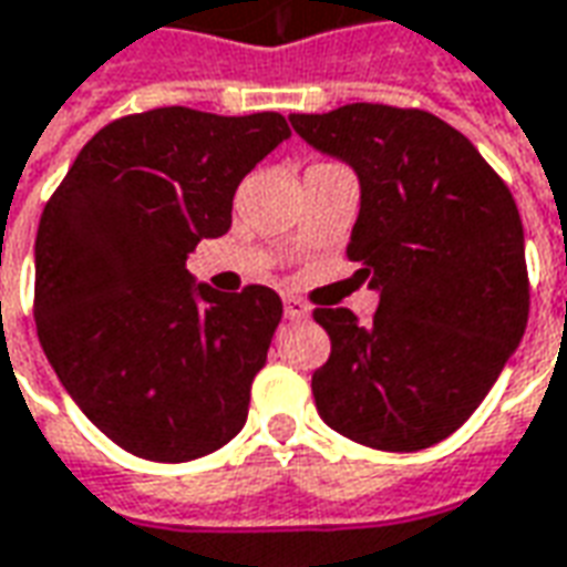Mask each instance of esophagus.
Listing matches in <instances>:
<instances>
[{"mask_svg": "<svg viewBox=\"0 0 567 567\" xmlns=\"http://www.w3.org/2000/svg\"><path fill=\"white\" fill-rule=\"evenodd\" d=\"M307 316H310V307H307L303 300H297V297H285V319L297 322V319H307Z\"/></svg>", "mask_w": 567, "mask_h": 567, "instance_id": "esophagus-1", "label": "esophagus"}]
</instances>
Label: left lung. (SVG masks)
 I'll use <instances>...</instances> for the list:
<instances>
[{"mask_svg":"<svg viewBox=\"0 0 567 567\" xmlns=\"http://www.w3.org/2000/svg\"><path fill=\"white\" fill-rule=\"evenodd\" d=\"M295 132L359 174L347 257L380 295L359 324L316 307L331 355L312 374L322 421L359 445L421 451L488 395L528 324L516 199L457 128L426 110L291 113Z\"/></svg>","mask_w":567,"mask_h":567,"instance_id":"1","label":"left lung"}]
</instances>
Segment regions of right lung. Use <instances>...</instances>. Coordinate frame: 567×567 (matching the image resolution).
I'll use <instances>...</instances> for the list:
<instances>
[{
	"label": "right lung",
	"mask_w": 567,
	"mask_h": 567,
	"mask_svg": "<svg viewBox=\"0 0 567 567\" xmlns=\"http://www.w3.org/2000/svg\"><path fill=\"white\" fill-rule=\"evenodd\" d=\"M291 137L279 113L159 106L104 125L35 233V331L63 390L118 449L187 463L248 417L282 300L217 295L187 255L233 224V196Z\"/></svg>",
	"instance_id": "obj_1"
}]
</instances>
